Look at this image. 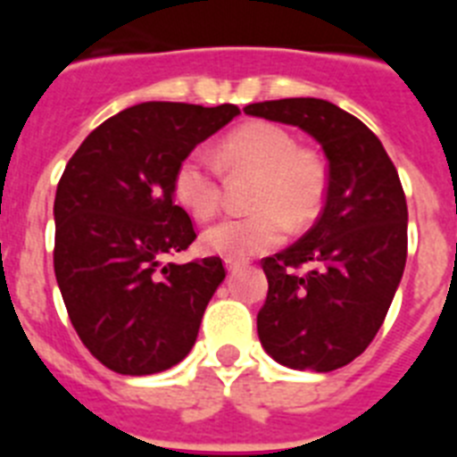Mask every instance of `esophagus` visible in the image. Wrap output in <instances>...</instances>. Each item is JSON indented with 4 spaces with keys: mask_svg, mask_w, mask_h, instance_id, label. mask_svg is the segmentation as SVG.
Masks as SVG:
<instances>
[{
    "mask_svg": "<svg viewBox=\"0 0 457 457\" xmlns=\"http://www.w3.org/2000/svg\"><path fill=\"white\" fill-rule=\"evenodd\" d=\"M224 265L228 272H236V270H240L245 263H242V261H237V258H224Z\"/></svg>",
    "mask_w": 457,
    "mask_h": 457,
    "instance_id": "1",
    "label": "esophagus"
}]
</instances>
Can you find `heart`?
I'll list each match as a JSON object with an SVG mask.
<instances>
[{"instance_id":"1","label":"heart","mask_w":457,"mask_h":457,"mask_svg":"<svg viewBox=\"0 0 457 457\" xmlns=\"http://www.w3.org/2000/svg\"><path fill=\"white\" fill-rule=\"evenodd\" d=\"M217 159L226 171H252L249 215L226 217L201 236L204 249L226 258H249L277 247L288 228H304L325 204L327 169L311 148L297 146L286 128L249 120L221 139ZM173 196L196 220H210L221 201V173L215 157L192 151L173 173Z\"/></svg>"}]
</instances>
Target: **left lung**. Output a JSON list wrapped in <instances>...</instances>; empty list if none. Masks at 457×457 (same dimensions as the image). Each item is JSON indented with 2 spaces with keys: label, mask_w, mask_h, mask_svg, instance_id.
<instances>
[{
  "label": "left lung",
  "mask_w": 457,
  "mask_h": 457,
  "mask_svg": "<svg viewBox=\"0 0 457 457\" xmlns=\"http://www.w3.org/2000/svg\"><path fill=\"white\" fill-rule=\"evenodd\" d=\"M245 114L297 125L325 151V208L309 233L263 261L258 311L265 353L295 370L329 373L364 353L382 327L407 258V204L382 141L320 98L253 103ZM311 264L297 275L295 269Z\"/></svg>",
  "instance_id": "8db88e82"
}]
</instances>
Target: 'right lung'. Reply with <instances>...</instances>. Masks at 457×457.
<instances>
[{"mask_svg": "<svg viewBox=\"0 0 457 457\" xmlns=\"http://www.w3.org/2000/svg\"><path fill=\"white\" fill-rule=\"evenodd\" d=\"M236 104L141 103L98 125L56 185L54 274L72 327L100 364L153 375L183 361L226 272L221 258L162 265L196 233L173 173Z\"/></svg>", "mask_w": 457, "mask_h": 457, "instance_id": "right-lung-1", "label": "right lung"}]
</instances>
